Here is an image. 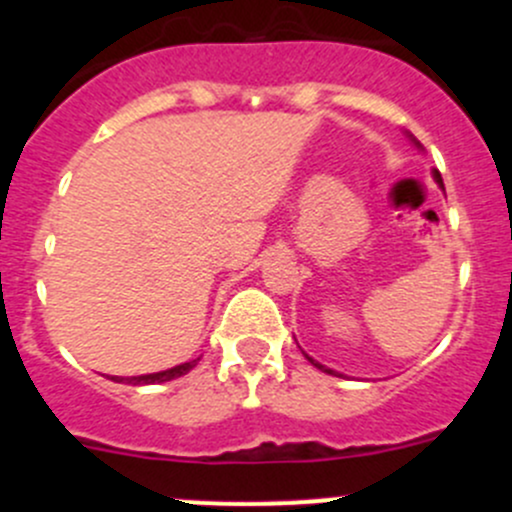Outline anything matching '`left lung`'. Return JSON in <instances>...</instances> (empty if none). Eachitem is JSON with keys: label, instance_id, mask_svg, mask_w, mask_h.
Listing matches in <instances>:
<instances>
[{"label": "left lung", "instance_id": "left-lung-1", "mask_svg": "<svg viewBox=\"0 0 512 512\" xmlns=\"http://www.w3.org/2000/svg\"><path fill=\"white\" fill-rule=\"evenodd\" d=\"M416 146H418V143H416ZM433 178H436V183H438V185H441V188H443V180H441V173H438V170H436V173H433ZM304 356H307V354H304ZM307 359H309V361H312V364H314V366H317V369L327 371V374H334V371H332V369H327V366H322V364H319V361H314V359H312V356H307ZM334 376H339V374H334Z\"/></svg>", "mask_w": 512, "mask_h": 512}]
</instances>
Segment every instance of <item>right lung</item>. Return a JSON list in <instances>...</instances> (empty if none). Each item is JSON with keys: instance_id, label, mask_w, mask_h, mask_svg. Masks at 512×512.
Returning a JSON list of instances; mask_svg holds the SVG:
<instances>
[{"instance_id": "right-lung-1", "label": "right lung", "mask_w": 512, "mask_h": 512, "mask_svg": "<svg viewBox=\"0 0 512 512\" xmlns=\"http://www.w3.org/2000/svg\"><path fill=\"white\" fill-rule=\"evenodd\" d=\"M200 359H193V361H185V364H178L173 366V369H165V371H158V374H143V376H113V381H126V384H133V386H141V384H163V381H170V379H178V376L188 374L190 369H193L195 364H198Z\"/></svg>"}]
</instances>
